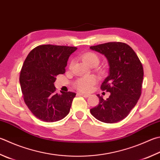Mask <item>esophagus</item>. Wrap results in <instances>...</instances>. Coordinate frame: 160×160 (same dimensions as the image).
<instances>
[{
  "mask_svg": "<svg viewBox=\"0 0 160 160\" xmlns=\"http://www.w3.org/2000/svg\"><path fill=\"white\" fill-rule=\"evenodd\" d=\"M79 95L83 96V97H84V98H88V97H89V95H90L89 94H86V93H82V92H79Z\"/></svg>",
  "mask_w": 160,
  "mask_h": 160,
  "instance_id": "esophagus-1",
  "label": "esophagus"
}]
</instances>
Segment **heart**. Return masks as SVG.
<instances>
[{
    "mask_svg": "<svg viewBox=\"0 0 160 160\" xmlns=\"http://www.w3.org/2000/svg\"><path fill=\"white\" fill-rule=\"evenodd\" d=\"M82 61L90 67H97L99 63V58L97 54L88 52L81 56ZM98 79L93 75L83 77L78 79L75 82V87L82 92H88L92 89L93 86L97 83Z\"/></svg>",
    "mask_w": 160,
    "mask_h": 160,
    "instance_id": "1",
    "label": "heart"
}]
</instances>
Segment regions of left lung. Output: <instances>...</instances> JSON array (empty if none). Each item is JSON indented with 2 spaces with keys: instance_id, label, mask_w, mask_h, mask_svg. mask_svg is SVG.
<instances>
[{
  "instance_id": "8db88e82",
  "label": "left lung",
  "mask_w": 160,
  "mask_h": 160,
  "mask_svg": "<svg viewBox=\"0 0 160 160\" xmlns=\"http://www.w3.org/2000/svg\"><path fill=\"white\" fill-rule=\"evenodd\" d=\"M90 49L103 54L108 60L109 72L101 89L111 93L107 99L98 95L99 104L90 113L101 122H119L129 115L141 95L143 65L134 51L125 43L107 42Z\"/></svg>"
}]
</instances>
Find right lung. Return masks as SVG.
<instances>
[{"mask_svg":"<svg viewBox=\"0 0 160 160\" xmlns=\"http://www.w3.org/2000/svg\"><path fill=\"white\" fill-rule=\"evenodd\" d=\"M77 47L40 45L27 56L20 72L19 82L27 107L36 118L56 122L70 112L76 93L56 92V77L65 72L68 58Z\"/></svg>","mask_w":160,"mask_h":160,"instance_id":"obj_1","label":"right lung"}]
</instances>
